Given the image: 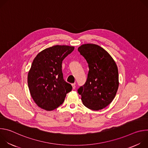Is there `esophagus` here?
<instances>
[{"instance_id": "obj_1", "label": "esophagus", "mask_w": 148, "mask_h": 148, "mask_svg": "<svg viewBox=\"0 0 148 148\" xmlns=\"http://www.w3.org/2000/svg\"><path fill=\"white\" fill-rule=\"evenodd\" d=\"M72 87H73V90H74L75 88V83L72 84Z\"/></svg>"}]
</instances>
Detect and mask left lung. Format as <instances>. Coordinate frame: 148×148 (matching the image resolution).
<instances>
[{
  "instance_id": "1",
  "label": "left lung",
  "mask_w": 148,
  "mask_h": 148,
  "mask_svg": "<svg viewBox=\"0 0 148 148\" xmlns=\"http://www.w3.org/2000/svg\"><path fill=\"white\" fill-rule=\"evenodd\" d=\"M78 51L86 60L89 68L87 81L78 92L87 108L102 110L111 103L118 91L117 66L110 54L97 45H82Z\"/></svg>"
}]
</instances>
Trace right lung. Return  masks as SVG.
I'll return each mask as SVG.
<instances>
[{"label":"right lung","mask_w":148,"mask_h":148,"mask_svg":"<svg viewBox=\"0 0 148 148\" xmlns=\"http://www.w3.org/2000/svg\"><path fill=\"white\" fill-rule=\"evenodd\" d=\"M74 47L56 45L40 52L33 61L28 73L27 83L30 95L40 108L52 111L64 101L72 90L64 80L62 62Z\"/></svg>","instance_id":"add662e5"}]
</instances>
